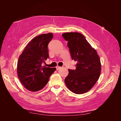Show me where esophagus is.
<instances>
[{
	"label": "esophagus",
	"instance_id": "esophagus-1",
	"mask_svg": "<svg viewBox=\"0 0 121 121\" xmlns=\"http://www.w3.org/2000/svg\"><path fill=\"white\" fill-rule=\"evenodd\" d=\"M60 68H61V67H59V66H57V67H56V69L57 70H58V69H60Z\"/></svg>",
	"mask_w": 121,
	"mask_h": 121
}]
</instances>
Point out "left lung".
Instances as JSON below:
<instances>
[{"label": "left lung", "mask_w": 121, "mask_h": 121, "mask_svg": "<svg viewBox=\"0 0 121 121\" xmlns=\"http://www.w3.org/2000/svg\"><path fill=\"white\" fill-rule=\"evenodd\" d=\"M62 36L68 41L72 60L77 63L75 69H68L69 74L65 79V85L75 94L86 93L92 88L99 77V56L82 34L69 32L63 34Z\"/></svg>", "instance_id": "left-lung-1"}]
</instances>
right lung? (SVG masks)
I'll return each mask as SVG.
<instances>
[{
	"label": "right lung",
	"mask_w": 121,
	"mask_h": 121,
	"mask_svg": "<svg viewBox=\"0 0 121 121\" xmlns=\"http://www.w3.org/2000/svg\"><path fill=\"white\" fill-rule=\"evenodd\" d=\"M53 38L49 33L36 36L29 42L17 61V74L21 83L33 92L41 90L49 81L56 68L42 66L49 58L47 46Z\"/></svg>",
	"instance_id": "1"
}]
</instances>
